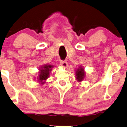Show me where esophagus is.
Returning <instances> with one entry per match:
<instances>
[{"instance_id": "1", "label": "esophagus", "mask_w": 127, "mask_h": 127, "mask_svg": "<svg viewBox=\"0 0 127 127\" xmlns=\"http://www.w3.org/2000/svg\"><path fill=\"white\" fill-rule=\"evenodd\" d=\"M60 64L64 67H67V63L66 61H60Z\"/></svg>"}]
</instances>
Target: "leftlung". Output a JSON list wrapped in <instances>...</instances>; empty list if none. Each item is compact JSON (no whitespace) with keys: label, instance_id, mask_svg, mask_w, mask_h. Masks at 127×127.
Instances as JSON below:
<instances>
[{"label":"left lung","instance_id":"obj_1","mask_svg":"<svg viewBox=\"0 0 127 127\" xmlns=\"http://www.w3.org/2000/svg\"><path fill=\"white\" fill-rule=\"evenodd\" d=\"M76 76H77L76 78L78 81L83 80L84 77H85V72H83V68L78 69L77 71L76 72Z\"/></svg>","mask_w":127,"mask_h":127}]
</instances>
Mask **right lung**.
Returning <instances> with one entry per match:
<instances>
[{
  "instance_id": "right-lung-1",
  "label": "right lung",
  "mask_w": 127,
  "mask_h": 127,
  "mask_svg": "<svg viewBox=\"0 0 127 127\" xmlns=\"http://www.w3.org/2000/svg\"><path fill=\"white\" fill-rule=\"evenodd\" d=\"M51 67H52V66H51V65H45L43 67H41L39 75V81L42 82L43 80H46L49 77V72L51 71Z\"/></svg>"
}]
</instances>
